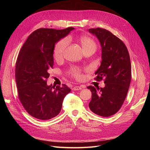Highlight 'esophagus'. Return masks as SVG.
Masks as SVG:
<instances>
[{
	"label": "esophagus",
	"mask_w": 150,
	"mask_h": 150,
	"mask_svg": "<svg viewBox=\"0 0 150 150\" xmlns=\"http://www.w3.org/2000/svg\"><path fill=\"white\" fill-rule=\"evenodd\" d=\"M83 88V86H74V87L72 88V90L73 91H76V90H81V89H82Z\"/></svg>",
	"instance_id": "esophagus-1"
}]
</instances>
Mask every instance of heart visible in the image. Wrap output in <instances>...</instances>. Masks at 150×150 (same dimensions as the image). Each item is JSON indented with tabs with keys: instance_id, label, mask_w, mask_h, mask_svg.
<instances>
[{
	"instance_id": "b5f03b06",
	"label": "heart",
	"mask_w": 150,
	"mask_h": 150,
	"mask_svg": "<svg viewBox=\"0 0 150 150\" xmlns=\"http://www.w3.org/2000/svg\"><path fill=\"white\" fill-rule=\"evenodd\" d=\"M79 42L82 46L84 52L87 51H95L96 49L97 45L94 40L88 35H79L77 38ZM67 41L66 39H62L59 41L54 46L53 51V56L56 60H61L64 56V52L67 46ZM71 74L76 78H81V71L79 69L74 68L71 71Z\"/></svg>"
}]
</instances>
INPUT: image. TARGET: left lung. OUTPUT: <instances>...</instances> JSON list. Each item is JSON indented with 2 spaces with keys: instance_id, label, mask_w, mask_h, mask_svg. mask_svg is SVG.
I'll use <instances>...</instances> for the list:
<instances>
[{
  "instance_id": "8db88e82",
  "label": "left lung",
  "mask_w": 150,
  "mask_h": 150,
  "mask_svg": "<svg viewBox=\"0 0 150 150\" xmlns=\"http://www.w3.org/2000/svg\"><path fill=\"white\" fill-rule=\"evenodd\" d=\"M96 36L101 46V66L95 72V78H104V88L89 86L92 98L89 107L94 113L109 117L118 111L127 96L131 78V66L128 49L121 39L102 28L89 29Z\"/></svg>"
}]
</instances>
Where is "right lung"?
Instances as JSON below:
<instances>
[{
  "instance_id": "1",
  "label": "right lung",
  "mask_w": 150,
  "mask_h": 150,
  "mask_svg": "<svg viewBox=\"0 0 150 150\" xmlns=\"http://www.w3.org/2000/svg\"><path fill=\"white\" fill-rule=\"evenodd\" d=\"M74 29H38L27 39L18 55L16 82L19 98L26 111L35 118L49 120L57 116L63 99L71 91L66 84L48 86L47 79L53 68L56 43Z\"/></svg>"
}]
</instances>
